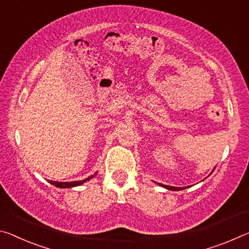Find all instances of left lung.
Returning a JSON list of instances; mask_svg holds the SVG:
<instances>
[{
	"instance_id": "left-lung-1",
	"label": "left lung",
	"mask_w": 249,
	"mask_h": 249,
	"mask_svg": "<svg viewBox=\"0 0 249 249\" xmlns=\"http://www.w3.org/2000/svg\"><path fill=\"white\" fill-rule=\"evenodd\" d=\"M158 185H160V186L165 187V189L171 190V191H180V190H184V189H186V187H175V186H170V185L161 184V183H158ZM187 187H189V186H187Z\"/></svg>"
}]
</instances>
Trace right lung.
I'll use <instances>...</instances> for the list:
<instances>
[{
    "instance_id": "1",
    "label": "right lung",
    "mask_w": 249,
    "mask_h": 249,
    "mask_svg": "<svg viewBox=\"0 0 249 249\" xmlns=\"http://www.w3.org/2000/svg\"><path fill=\"white\" fill-rule=\"evenodd\" d=\"M96 175V174H95ZM95 175H91V177L87 178L86 180H83V181H74V182H55V181H48L51 183V184L55 185L56 187H60V189H67V187H74V186H78V185H81L83 183L87 182L90 180V178H92Z\"/></svg>"
}]
</instances>
